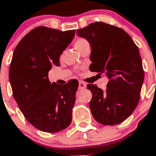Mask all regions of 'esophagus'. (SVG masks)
Masks as SVG:
<instances>
[{"label": "esophagus", "mask_w": 156, "mask_h": 156, "mask_svg": "<svg viewBox=\"0 0 156 156\" xmlns=\"http://www.w3.org/2000/svg\"><path fill=\"white\" fill-rule=\"evenodd\" d=\"M87 87V85L83 81H80L79 82V90H83Z\"/></svg>", "instance_id": "obj_1"}]
</instances>
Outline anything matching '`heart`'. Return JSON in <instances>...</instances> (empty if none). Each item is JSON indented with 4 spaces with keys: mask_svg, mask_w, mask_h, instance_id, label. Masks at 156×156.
I'll return each instance as SVG.
<instances>
[{
    "mask_svg": "<svg viewBox=\"0 0 156 156\" xmlns=\"http://www.w3.org/2000/svg\"><path fill=\"white\" fill-rule=\"evenodd\" d=\"M86 42H87V41L85 39H83V38H79V39H77L76 41H75L74 46H75V48H76V50H78V49H79L83 44H84Z\"/></svg>",
    "mask_w": 156,
    "mask_h": 156,
    "instance_id": "obj_1",
    "label": "heart"
}]
</instances>
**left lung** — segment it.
Segmentation results:
<instances>
[{"instance_id":"1","label":"left lung","mask_w":156,"mask_h":156,"mask_svg":"<svg viewBox=\"0 0 156 156\" xmlns=\"http://www.w3.org/2000/svg\"><path fill=\"white\" fill-rule=\"evenodd\" d=\"M76 34L91 47L90 71L109 78L105 92L87 84L92 115L101 124H119L133 113L140 99L144 73L138 48L122 28L102 22L90 23Z\"/></svg>"}]
</instances>
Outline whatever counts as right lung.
<instances>
[{"label": "right lung", "mask_w": 156, "mask_h": 156, "mask_svg": "<svg viewBox=\"0 0 156 156\" xmlns=\"http://www.w3.org/2000/svg\"><path fill=\"white\" fill-rule=\"evenodd\" d=\"M46 27L30 30L14 51L9 68L12 95L25 118L41 131L55 133L68 127L78 84L59 85L48 80L52 66L75 36Z\"/></svg>", "instance_id": "add662e5"}]
</instances>
